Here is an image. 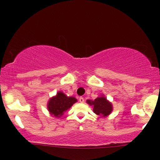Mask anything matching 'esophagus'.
Wrapping results in <instances>:
<instances>
[{
    "instance_id": "34e87169",
    "label": "esophagus",
    "mask_w": 160,
    "mask_h": 160,
    "mask_svg": "<svg viewBox=\"0 0 160 160\" xmlns=\"http://www.w3.org/2000/svg\"><path fill=\"white\" fill-rule=\"evenodd\" d=\"M79 101H80V103H83V102H84V98H82V97H80V98H79Z\"/></svg>"
}]
</instances>
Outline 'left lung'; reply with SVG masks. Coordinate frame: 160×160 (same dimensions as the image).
Wrapping results in <instances>:
<instances>
[{"label":"left lung","instance_id":"left-lung-1","mask_svg":"<svg viewBox=\"0 0 160 160\" xmlns=\"http://www.w3.org/2000/svg\"><path fill=\"white\" fill-rule=\"evenodd\" d=\"M86 102L90 105L93 106L94 113H96L97 115L101 116V117H107L113 111L112 104L110 102H108L104 96L98 97L94 101L87 100Z\"/></svg>","mask_w":160,"mask_h":160}]
</instances>
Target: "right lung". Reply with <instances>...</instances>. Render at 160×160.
Masks as SVG:
<instances>
[{"mask_svg":"<svg viewBox=\"0 0 160 160\" xmlns=\"http://www.w3.org/2000/svg\"><path fill=\"white\" fill-rule=\"evenodd\" d=\"M77 102L74 97H68L62 92H58L56 96L49 99L47 108L51 115L61 117Z\"/></svg>","mask_w":160,"mask_h":160,"instance_id":"1","label":"right lung"}]
</instances>
